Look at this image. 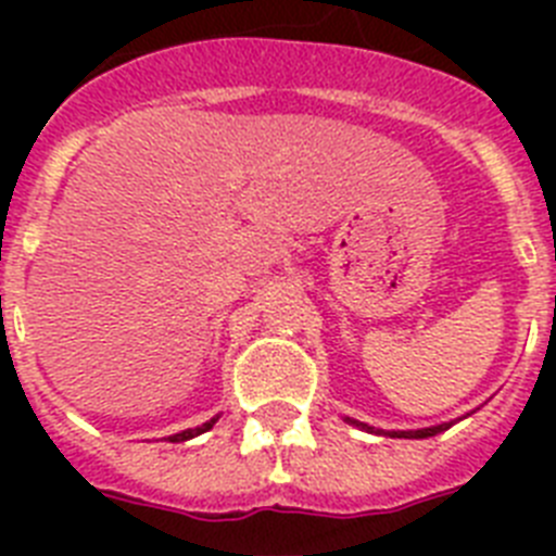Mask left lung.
I'll list each match as a JSON object with an SVG mask.
<instances>
[{"mask_svg": "<svg viewBox=\"0 0 556 556\" xmlns=\"http://www.w3.org/2000/svg\"><path fill=\"white\" fill-rule=\"evenodd\" d=\"M348 424L358 426V429H365V431H372V434H390V437H409V440H424V437H434L440 434V431L451 429V424H443V426H431V429H417V431H384V429H372V426L367 424H358V420H351V417H345Z\"/></svg>", "mask_w": 556, "mask_h": 556, "instance_id": "1", "label": "left lung"}]
</instances>
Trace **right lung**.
Instances as JSON below:
<instances>
[{
  "label": "right lung",
  "mask_w": 556,
  "mask_h": 556,
  "mask_svg": "<svg viewBox=\"0 0 556 556\" xmlns=\"http://www.w3.org/2000/svg\"><path fill=\"white\" fill-rule=\"evenodd\" d=\"M214 424H217V417H211L208 424L198 426V429H186V431H180V434H172L169 443H184V440H191V437H198V434H203V431H208Z\"/></svg>",
  "instance_id": "right-lung-1"
}]
</instances>
